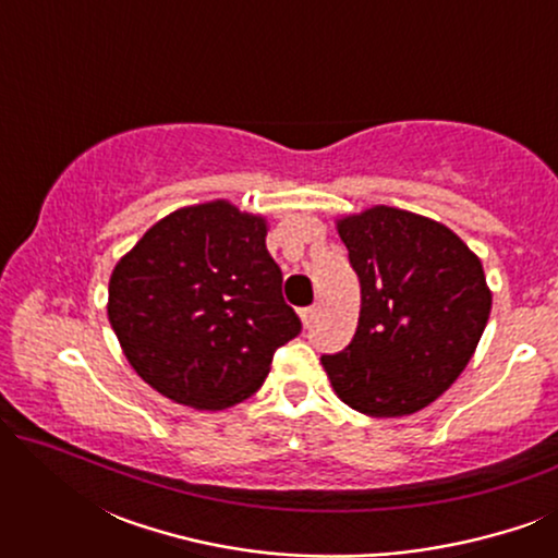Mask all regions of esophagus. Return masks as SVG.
I'll return each mask as SVG.
<instances>
[{"instance_id":"obj_1","label":"esophagus","mask_w":558,"mask_h":558,"mask_svg":"<svg viewBox=\"0 0 558 558\" xmlns=\"http://www.w3.org/2000/svg\"><path fill=\"white\" fill-rule=\"evenodd\" d=\"M300 317H302L304 327H310L312 323H315V317H317V307H302L300 310Z\"/></svg>"}]
</instances>
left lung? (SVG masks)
I'll list each match as a JSON object with an SVG mask.
<instances>
[{"label":"left lung","instance_id":"obj_1","mask_svg":"<svg viewBox=\"0 0 558 558\" xmlns=\"http://www.w3.org/2000/svg\"><path fill=\"white\" fill-rule=\"evenodd\" d=\"M338 233L361 279V317L350 345L323 355L327 378L361 414H414L460 378L483 338V264L447 226L388 205L338 220Z\"/></svg>","mask_w":558,"mask_h":558}]
</instances>
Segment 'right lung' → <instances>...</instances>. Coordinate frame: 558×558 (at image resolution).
I'll return each instance as SVG.
<instances>
[{"label": "right lung", "instance_id": "obj_1", "mask_svg": "<svg viewBox=\"0 0 558 558\" xmlns=\"http://www.w3.org/2000/svg\"><path fill=\"white\" fill-rule=\"evenodd\" d=\"M109 323L155 391L210 411L254 396L302 332L266 220L226 201L174 210L142 235L111 274Z\"/></svg>", "mask_w": 558, "mask_h": 558}]
</instances>
